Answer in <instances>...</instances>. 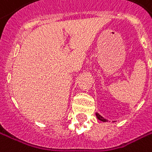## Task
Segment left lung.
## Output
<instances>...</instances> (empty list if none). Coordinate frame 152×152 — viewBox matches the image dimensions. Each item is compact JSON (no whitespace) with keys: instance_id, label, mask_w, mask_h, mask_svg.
<instances>
[{"instance_id":"left-lung-1","label":"left lung","mask_w":152,"mask_h":152,"mask_svg":"<svg viewBox=\"0 0 152 152\" xmlns=\"http://www.w3.org/2000/svg\"><path fill=\"white\" fill-rule=\"evenodd\" d=\"M96 116H97V118L99 119V120H101V121H102V122H107V119H106V118H104L102 116H101L98 113H96Z\"/></svg>"}]
</instances>
